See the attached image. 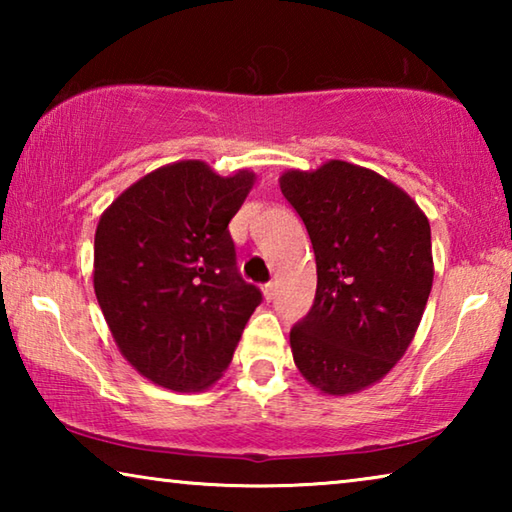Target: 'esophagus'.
I'll return each instance as SVG.
<instances>
[{
  "instance_id": "obj_1",
  "label": "esophagus",
  "mask_w": 512,
  "mask_h": 512,
  "mask_svg": "<svg viewBox=\"0 0 512 512\" xmlns=\"http://www.w3.org/2000/svg\"><path fill=\"white\" fill-rule=\"evenodd\" d=\"M262 291H264V298H266V300H273V298H275V282L264 284Z\"/></svg>"
}]
</instances>
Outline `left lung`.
I'll list each match as a JSON object with an SVG mask.
<instances>
[{"label": "left lung", "instance_id": "8db88e82", "mask_svg": "<svg viewBox=\"0 0 512 512\" xmlns=\"http://www.w3.org/2000/svg\"><path fill=\"white\" fill-rule=\"evenodd\" d=\"M280 189L307 225L318 273L314 307L291 329L293 361L320 393L366 391L404 357L427 307V214L402 187L345 160L284 171Z\"/></svg>", "mask_w": 512, "mask_h": 512}]
</instances>
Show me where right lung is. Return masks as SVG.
<instances>
[{
    "label": "right lung",
    "mask_w": 512,
    "mask_h": 512,
    "mask_svg": "<svg viewBox=\"0 0 512 512\" xmlns=\"http://www.w3.org/2000/svg\"><path fill=\"white\" fill-rule=\"evenodd\" d=\"M255 171L219 176L180 160L126 187L94 232V293L112 339L131 366L176 393L212 388L262 302L241 280L232 216Z\"/></svg>",
    "instance_id": "obj_1"
}]
</instances>
